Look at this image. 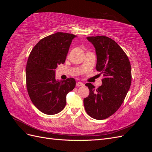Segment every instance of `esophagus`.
Here are the masks:
<instances>
[{
    "label": "esophagus",
    "mask_w": 152,
    "mask_h": 152,
    "mask_svg": "<svg viewBox=\"0 0 152 152\" xmlns=\"http://www.w3.org/2000/svg\"><path fill=\"white\" fill-rule=\"evenodd\" d=\"M84 84L82 83V82H77V84H76V86H79V87H80V86H83Z\"/></svg>",
    "instance_id": "obj_1"
}]
</instances>
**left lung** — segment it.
<instances>
[{
  "label": "left lung",
  "instance_id": "1",
  "mask_svg": "<svg viewBox=\"0 0 152 152\" xmlns=\"http://www.w3.org/2000/svg\"><path fill=\"white\" fill-rule=\"evenodd\" d=\"M93 44L97 56L96 70L103 73L102 85L98 89L91 83L86 86L89 94L84 99L89 115L97 120L111 116L120 108L131 84V66L123 49L106 36L87 37Z\"/></svg>",
  "mask_w": 152,
  "mask_h": 152
}]
</instances>
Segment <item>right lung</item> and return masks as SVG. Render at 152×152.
<instances>
[{
    "instance_id": "add662e5",
    "label": "right lung",
    "mask_w": 152,
    "mask_h": 152,
    "mask_svg": "<svg viewBox=\"0 0 152 152\" xmlns=\"http://www.w3.org/2000/svg\"><path fill=\"white\" fill-rule=\"evenodd\" d=\"M75 35L57 32L41 39L32 49L26 67V88L31 101L40 112L56 114L66 103V94L75 88L73 78L59 81L55 69L65 61Z\"/></svg>"
}]
</instances>
